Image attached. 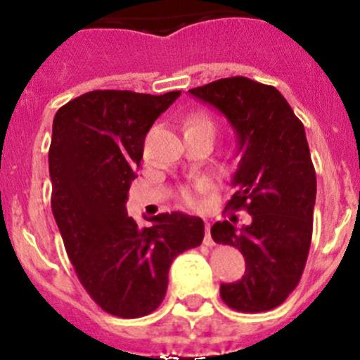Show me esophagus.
<instances>
[{"instance_id":"obj_1","label":"esophagus","mask_w":360,"mask_h":360,"mask_svg":"<svg viewBox=\"0 0 360 360\" xmlns=\"http://www.w3.org/2000/svg\"><path fill=\"white\" fill-rule=\"evenodd\" d=\"M205 244H207V246H213V244H215L210 236V222L205 224Z\"/></svg>"}]
</instances>
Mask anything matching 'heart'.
Returning <instances> with one entry per match:
<instances>
[{"label": "heart", "mask_w": 360, "mask_h": 360, "mask_svg": "<svg viewBox=\"0 0 360 360\" xmlns=\"http://www.w3.org/2000/svg\"><path fill=\"white\" fill-rule=\"evenodd\" d=\"M188 126H212L213 128V122L208 120L207 116H195L188 121ZM203 186H205V183H200V188H203ZM181 200H183L186 205H189V207L196 205L195 193H193V189H189V188L181 189Z\"/></svg>", "instance_id": "heart-1"}]
</instances>
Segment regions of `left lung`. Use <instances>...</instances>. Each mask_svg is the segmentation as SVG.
<instances>
[{"instance_id":"left-lung-1","label":"left lung","mask_w":360,"mask_h":360,"mask_svg":"<svg viewBox=\"0 0 360 360\" xmlns=\"http://www.w3.org/2000/svg\"><path fill=\"white\" fill-rule=\"evenodd\" d=\"M219 109L238 135L239 167L229 210H246L213 224L212 238L243 252L246 274L222 283L220 297L240 313L280 306L301 280L313 238L316 172L302 122L271 85L246 77L220 78L189 90Z\"/></svg>"}]
</instances>
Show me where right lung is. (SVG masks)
Masks as SVG:
<instances>
[{"instance_id": "1", "label": "right lung", "mask_w": 360, "mask_h": 360, "mask_svg": "<svg viewBox=\"0 0 360 360\" xmlns=\"http://www.w3.org/2000/svg\"><path fill=\"white\" fill-rule=\"evenodd\" d=\"M181 96L92 90L54 116L49 147L51 208L78 280L105 313L147 316L164 301L177 255L200 246V217L172 212L140 227L126 213L143 143Z\"/></svg>"}]
</instances>
